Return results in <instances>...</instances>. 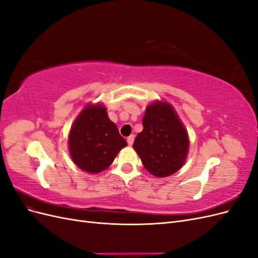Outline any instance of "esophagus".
<instances>
[{
    "label": "esophagus",
    "instance_id": "obj_1",
    "mask_svg": "<svg viewBox=\"0 0 258 258\" xmlns=\"http://www.w3.org/2000/svg\"><path fill=\"white\" fill-rule=\"evenodd\" d=\"M134 141H135V136L134 135H131V136H129L128 138H127V142H128V144L131 146L132 144H134Z\"/></svg>",
    "mask_w": 258,
    "mask_h": 258
}]
</instances>
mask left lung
Segmentation results:
<instances>
[{
  "instance_id": "8db88e82",
  "label": "left lung",
  "mask_w": 258,
  "mask_h": 258,
  "mask_svg": "<svg viewBox=\"0 0 258 258\" xmlns=\"http://www.w3.org/2000/svg\"><path fill=\"white\" fill-rule=\"evenodd\" d=\"M142 123L134 148L144 168L157 177L175 173L185 163L189 139L174 108L166 101H155L146 107Z\"/></svg>"
}]
</instances>
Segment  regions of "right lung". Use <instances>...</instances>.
Segmentation results:
<instances>
[{"mask_svg":"<svg viewBox=\"0 0 258 258\" xmlns=\"http://www.w3.org/2000/svg\"><path fill=\"white\" fill-rule=\"evenodd\" d=\"M127 145L103 104H88L74 120L69 134L71 158L80 169L99 173L112 165Z\"/></svg>","mask_w":258,"mask_h":258,"instance_id":"add662e5","label":"right lung"}]
</instances>
